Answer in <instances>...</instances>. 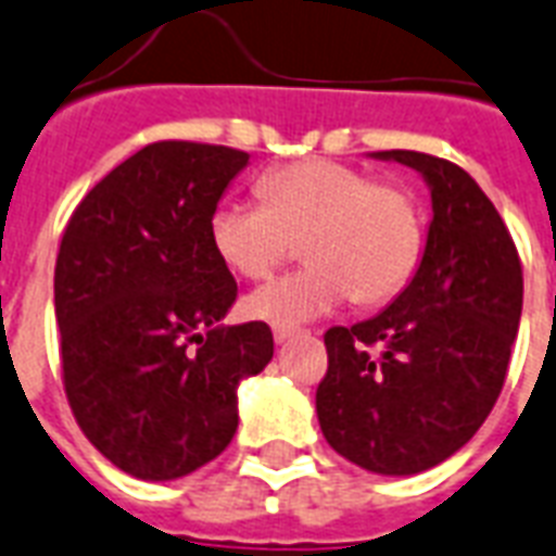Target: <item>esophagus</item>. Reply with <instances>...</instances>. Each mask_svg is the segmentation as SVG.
Masks as SVG:
<instances>
[{
  "mask_svg": "<svg viewBox=\"0 0 556 556\" xmlns=\"http://www.w3.org/2000/svg\"><path fill=\"white\" fill-rule=\"evenodd\" d=\"M273 337H275V342H278V345H283V342H290V339L299 337V330H295V327L275 325L273 327Z\"/></svg>",
  "mask_w": 556,
  "mask_h": 556,
  "instance_id": "34e87169",
  "label": "esophagus"
}]
</instances>
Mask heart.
Instances as JSON below:
<instances>
[{
  "instance_id": "obj_1",
  "label": "heart",
  "mask_w": 556,
  "mask_h": 556,
  "mask_svg": "<svg viewBox=\"0 0 556 556\" xmlns=\"http://www.w3.org/2000/svg\"><path fill=\"white\" fill-rule=\"evenodd\" d=\"M261 197L219 202L211 214V243L223 264L264 281L304 240L309 266L257 290L249 299L252 316L295 325L354 295L377 307L415 278L424 211L406 185L377 182L333 159H304L261 176Z\"/></svg>"
}]
</instances>
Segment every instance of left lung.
Listing matches in <instances>:
<instances>
[{
	"mask_svg": "<svg viewBox=\"0 0 556 556\" xmlns=\"http://www.w3.org/2000/svg\"><path fill=\"white\" fill-rule=\"evenodd\" d=\"M377 156L432 188L424 261L380 316L327 330L316 412L342 458L412 476L458 453L496 406L522 316V261L464 167L417 150Z\"/></svg>",
	"mask_w": 556,
	"mask_h": 556,
	"instance_id": "1",
	"label": "left lung"
}]
</instances>
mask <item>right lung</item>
I'll list each match as a JSON object with an SVG mask.
<instances>
[{
	"instance_id": "add662e5",
	"label": "right lung",
	"mask_w": 556,
	"mask_h": 556,
	"mask_svg": "<svg viewBox=\"0 0 556 556\" xmlns=\"http://www.w3.org/2000/svg\"><path fill=\"white\" fill-rule=\"evenodd\" d=\"M247 150L153 141L77 202L54 266L63 389L118 470L170 481L238 432V386L273 359L266 321L217 325L238 281L211 214Z\"/></svg>"
}]
</instances>
